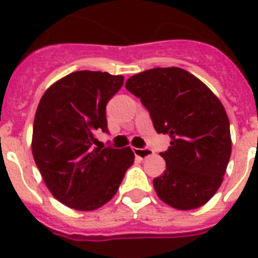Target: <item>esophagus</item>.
Returning a JSON list of instances; mask_svg holds the SVG:
<instances>
[{"label": "esophagus", "mask_w": 258, "mask_h": 258, "mask_svg": "<svg viewBox=\"0 0 258 258\" xmlns=\"http://www.w3.org/2000/svg\"><path fill=\"white\" fill-rule=\"evenodd\" d=\"M133 151L134 154H135V157L141 158V159H146V158L151 157L154 154L153 150L147 149V147H146V149H137V147H134Z\"/></svg>", "instance_id": "esophagus-1"}]
</instances>
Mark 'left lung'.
<instances>
[{"instance_id": "left-lung-1", "label": "left lung", "mask_w": 258, "mask_h": 258, "mask_svg": "<svg viewBox=\"0 0 258 258\" xmlns=\"http://www.w3.org/2000/svg\"><path fill=\"white\" fill-rule=\"evenodd\" d=\"M125 88L139 97L170 147L166 170L154 179L165 204L178 210L204 206L220 188L232 154L230 125L220 99L182 68H153L134 75Z\"/></svg>"}]
</instances>
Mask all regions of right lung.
Returning a JSON list of instances; mask_svg holds the SVG:
<instances>
[{"instance_id":"obj_1","label":"right lung","mask_w":258,"mask_h":258,"mask_svg":"<svg viewBox=\"0 0 258 258\" xmlns=\"http://www.w3.org/2000/svg\"><path fill=\"white\" fill-rule=\"evenodd\" d=\"M124 78L100 71H78L46 89L34 115L32 154L52 196L75 210L107 204L120 186L133 150L100 145L108 133L105 105Z\"/></svg>"}]
</instances>
